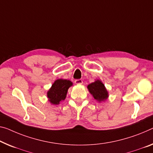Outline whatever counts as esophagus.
<instances>
[{
    "mask_svg": "<svg viewBox=\"0 0 153 153\" xmlns=\"http://www.w3.org/2000/svg\"><path fill=\"white\" fill-rule=\"evenodd\" d=\"M74 83L77 85H81L83 83V81H82V79H76L74 81Z\"/></svg>",
    "mask_w": 153,
    "mask_h": 153,
    "instance_id": "esophagus-1",
    "label": "esophagus"
}]
</instances>
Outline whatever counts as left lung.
<instances>
[{
	"instance_id": "8db88e82",
	"label": "left lung",
	"mask_w": 153,
	"mask_h": 153,
	"mask_svg": "<svg viewBox=\"0 0 153 153\" xmlns=\"http://www.w3.org/2000/svg\"><path fill=\"white\" fill-rule=\"evenodd\" d=\"M88 88L91 94L98 101H102L106 100L108 97V92L102 82L97 80L94 83L88 85Z\"/></svg>"
}]
</instances>
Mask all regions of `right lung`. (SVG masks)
I'll use <instances>...</instances> for the list:
<instances>
[{
  "label": "right lung",
  "instance_id": "add662e5",
  "mask_svg": "<svg viewBox=\"0 0 153 153\" xmlns=\"http://www.w3.org/2000/svg\"><path fill=\"white\" fill-rule=\"evenodd\" d=\"M72 83L69 80L57 79L47 93L48 100L53 105H58L66 97L68 90Z\"/></svg>",
  "mask_w": 153,
  "mask_h": 153
}]
</instances>
